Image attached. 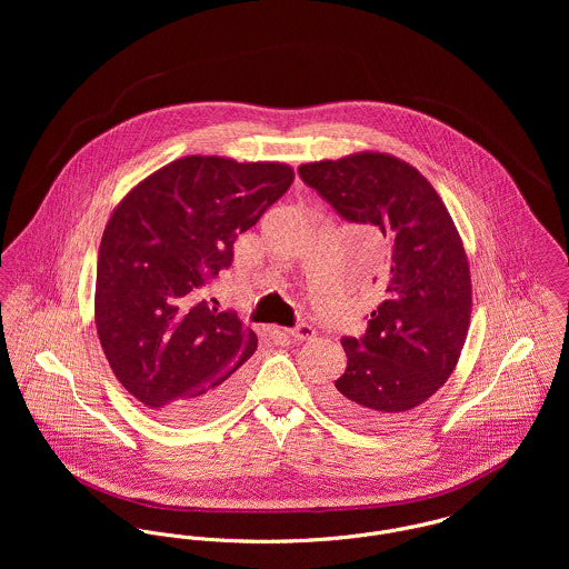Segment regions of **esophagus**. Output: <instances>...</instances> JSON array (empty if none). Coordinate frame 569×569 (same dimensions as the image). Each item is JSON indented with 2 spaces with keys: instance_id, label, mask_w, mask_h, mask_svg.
Masks as SVG:
<instances>
[{
  "instance_id": "esophagus-1",
  "label": "esophagus",
  "mask_w": 569,
  "mask_h": 569,
  "mask_svg": "<svg viewBox=\"0 0 569 569\" xmlns=\"http://www.w3.org/2000/svg\"><path fill=\"white\" fill-rule=\"evenodd\" d=\"M287 335H289L293 341H307V339H313L316 328L309 325H298L296 328L287 330Z\"/></svg>"
}]
</instances>
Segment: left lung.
Here are the masks:
<instances>
[{"label":"left lung","instance_id":"obj_1","mask_svg":"<svg viewBox=\"0 0 569 569\" xmlns=\"http://www.w3.org/2000/svg\"><path fill=\"white\" fill-rule=\"evenodd\" d=\"M305 183L352 223L390 239L381 302L361 339L343 337V375L325 403L359 425H395L436 395L458 366L471 322V269L458 228L433 186L379 151L300 166Z\"/></svg>","mask_w":569,"mask_h":569}]
</instances>
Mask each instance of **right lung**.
Returning <instances> with one entry per match:
<instances>
[{"mask_svg": "<svg viewBox=\"0 0 569 569\" xmlns=\"http://www.w3.org/2000/svg\"><path fill=\"white\" fill-rule=\"evenodd\" d=\"M293 177L282 162L188 156L111 212L96 269L98 339L122 388L163 420H206L239 395L258 337L201 289Z\"/></svg>", "mask_w": 569, "mask_h": 569, "instance_id": "1", "label": "right lung"}]
</instances>
